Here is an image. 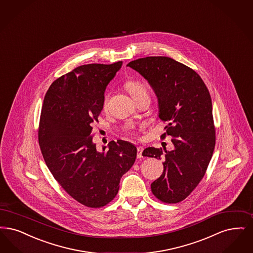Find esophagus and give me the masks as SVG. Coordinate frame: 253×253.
I'll return each instance as SVG.
<instances>
[{"instance_id":"1","label":"esophagus","mask_w":253,"mask_h":253,"mask_svg":"<svg viewBox=\"0 0 253 253\" xmlns=\"http://www.w3.org/2000/svg\"><path fill=\"white\" fill-rule=\"evenodd\" d=\"M143 150H144V148L141 147V146L137 147V158H141V157H143V156H142V152H143Z\"/></svg>"}]
</instances>
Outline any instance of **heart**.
<instances>
[{
  "mask_svg": "<svg viewBox=\"0 0 253 253\" xmlns=\"http://www.w3.org/2000/svg\"><path fill=\"white\" fill-rule=\"evenodd\" d=\"M126 88L129 90V92L131 93L132 98H137L139 96H141L143 94H148V91L146 89V87L140 84L138 82L134 81H129L126 83L125 84ZM107 102H108V95H106L104 97V100H103V107H105L107 105Z\"/></svg>",
  "mask_w": 253,
  "mask_h": 253,
  "instance_id": "heart-1",
  "label": "heart"
}]
</instances>
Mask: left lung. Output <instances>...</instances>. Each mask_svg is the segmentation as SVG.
I'll return each mask as SVG.
<instances>
[{
	"instance_id": "8db88e82",
	"label": "left lung",
	"mask_w": 253,
	"mask_h": 253,
	"mask_svg": "<svg viewBox=\"0 0 253 253\" xmlns=\"http://www.w3.org/2000/svg\"><path fill=\"white\" fill-rule=\"evenodd\" d=\"M128 67L149 82L158 100V118L167 123L161 135L171 136V150L149 147L143 156L164 159L153 195L166 203L182 202L202 181L215 145L212 100L200 75L167 56L131 61Z\"/></svg>"
}]
</instances>
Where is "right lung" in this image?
I'll use <instances>...</instances> for the list:
<instances>
[{"label": "right lung", "mask_w": 253, "mask_h": 253, "mask_svg": "<svg viewBox=\"0 0 253 253\" xmlns=\"http://www.w3.org/2000/svg\"><path fill=\"white\" fill-rule=\"evenodd\" d=\"M122 66L119 61L77 67L51 84L42 105L39 142L45 163L66 192L91 208L114 200L136 158L130 142H109L99 152L92 141L104 91Z\"/></svg>", "instance_id": "obj_1"}]
</instances>
